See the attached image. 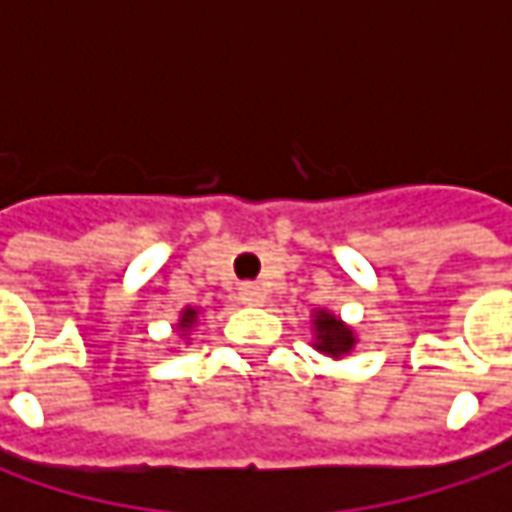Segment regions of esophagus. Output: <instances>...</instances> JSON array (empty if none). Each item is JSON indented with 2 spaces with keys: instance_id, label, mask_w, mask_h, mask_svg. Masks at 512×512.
Wrapping results in <instances>:
<instances>
[{
  "instance_id": "1",
  "label": "esophagus",
  "mask_w": 512,
  "mask_h": 512,
  "mask_svg": "<svg viewBox=\"0 0 512 512\" xmlns=\"http://www.w3.org/2000/svg\"><path fill=\"white\" fill-rule=\"evenodd\" d=\"M239 299L245 305H262L265 302V290L259 285H253V282H245V285H239Z\"/></svg>"
}]
</instances>
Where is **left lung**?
Here are the masks:
<instances>
[{
	"label": "left lung",
	"mask_w": 512,
	"mask_h": 512,
	"mask_svg": "<svg viewBox=\"0 0 512 512\" xmlns=\"http://www.w3.org/2000/svg\"><path fill=\"white\" fill-rule=\"evenodd\" d=\"M313 330H316V342H313V347H316L319 353H325V356H333V359L350 353L353 344H356V333L344 325L339 316H333V313H327V310H316V316H313Z\"/></svg>",
	"instance_id": "8db88e82"
}]
</instances>
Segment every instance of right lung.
I'll return each mask as SVG.
<instances>
[{
	"label": "right lung",
	"mask_w": 512,
	"mask_h": 512,
	"mask_svg": "<svg viewBox=\"0 0 512 512\" xmlns=\"http://www.w3.org/2000/svg\"><path fill=\"white\" fill-rule=\"evenodd\" d=\"M196 322H199V310H196V307H185V310H182V316H179V325L176 327L182 330V336H187V333L196 327Z\"/></svg>",
	"instance_id": "right-lung-1"
}]
</instances>
